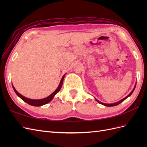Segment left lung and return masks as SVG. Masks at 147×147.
Segmentation results:
<instances>
[{"label":"left lung","instance_id":"obj_1","mask_svg":"<svg viewBox=\"0 0 147 147\" xmlns=\"http://www.w3.org/2000/svg\"><path fill=\"white\" fill-rule=\"evenodd\" d=\"M136 85H135V87L134 88V89H133V90L131 92V93L129 94L128 96H127L126 97H124V99H123L122 100H119V102H116V103H114V104H104V103H102V102H100V101H99L97 99H96V101L97 102H98L99 104H102V105H105V106H107V107H113V106H116V105H119L120 103H121L122 102H123L124 100H125L126 99H127V97H129V96H130L132 94V92H133V91H134V90H135V88H136Z\"/></svg>","mask_w":147,"mask_h":147}]
</instances>
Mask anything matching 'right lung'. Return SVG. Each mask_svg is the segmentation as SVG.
Wrapping results in <instances>:
<instances>
[{"mask_svg": "<svg viewBox=\"0 0 147 147\" xmlns=\"http://www.w3.org/2000/svg\"><path fill=\"white\" fill-rule=\"evenodd\" d=\"M64 76H65V75H64V76L63 77V78H62L60 82V83L59 84V86H58V87H57V88L56 89V90L54 92H53L51 95L48 96L47 97H46V98H44V99H42L34 100V99H28V98H27V97H25L24 96L20 94V93L15 90V88H14V86H13V84H12V86H13V90H14L15 93L17 94V96H19L22 100H23V101H24L25 102H26V103H28V104H29L30 105H32V106H36V107H37V106H41V105H45V104L48 103V102H50L53 99V97H54L55 95L56 94V93L58 92L59 91V90H61V88L62 87V85H63V80H64Z\"/></svg>", "mask_w": 147, "mask_h": 147, "instance_id": "right-lung-1", "label": "right lung"}]
</instances>
